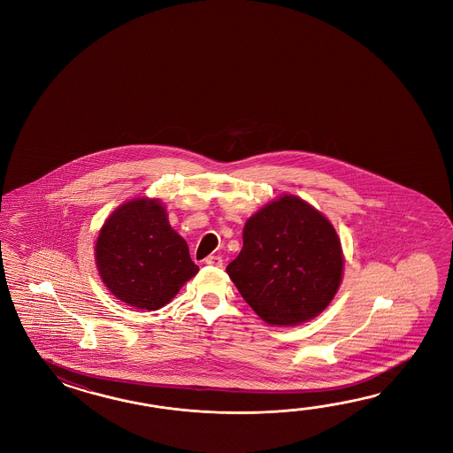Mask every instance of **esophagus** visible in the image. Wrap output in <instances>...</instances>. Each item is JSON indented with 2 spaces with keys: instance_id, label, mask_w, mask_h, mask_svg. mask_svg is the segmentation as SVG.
Wrapping results in <instances>:
<instances>
[{
  "instance_id": "esophagus-1",
  "label": "esophagus",
  "mask_w": 453,
  "mask_h": 453,
  "mask_svg": "<svg viewBox=\"0 0 453 453\" xmlns=\"http://www.w3.org/2000/svg\"><path fill=\"white\" fill-rule=\"evenodd\" d=\"M203 262L207 264V265H213V267H222L223 260L220 256H207Z\"/></svg>"
}]
</instances>
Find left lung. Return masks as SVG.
I'll return each mask as SVG.
<instances>
[{
    "label": "left lung",
    "instance_id": "8db88e82",
    "mask_svg": "<svg viewBox=\"0 0 453 453\" xmlns=\"http://www.w3.org/2000/svg\"><path fill=\"white\" fill-rule=\"evenodd\" d=\"M342 270L332 223L303 199L283 196L246 222L242 250L226 273L267 324L296 326L327 308Z\"/></svg>",
    "mask_w": 453,
    "mask_h": 453
}]
</instances>
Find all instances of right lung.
Here are the masks:
<instances>
[{
  "label": "right lung",
  "mask_w": 453,
  "mask_h": 453,
  "mask_svg": "<svg viewBox=\"0 0 453 453\" xmlns=\"http://www.w3.org/2000/svg\"><path fill=\"white\" fill-rule=\"evenodd\" d=\"M96 259L116 298L147 311L165 306L199 270L164 205L149 199L126 203L110 215L96 240Z\"/></svg>",
  "instance_id": "add662e5"
}]
</instances>
